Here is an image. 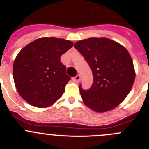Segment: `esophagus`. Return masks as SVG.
I'll list each match as a JSON object with an SVG mask.
<instances>
[{
    "mask_svg": "<svg viewBox=\"0 0 149 149\" xmlns=\"http://www.w3.org/2000/svg\"><path fill=\"white\" fill-rule=\"evenodd\" d=\"M80 79H81V76L80 75H77L76 76L73 77V79H72V80H73L74 82H79V81H80Z\"/></svg>",
    "mask_w": 149,
    "mask_h": 149,
    "instance_id": "1",
    "label": "esophagus"
}]
</instances>
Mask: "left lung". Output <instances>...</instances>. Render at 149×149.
Instances as JSON below:
<instances>
[{
  "label": "left lung",
  "mask_w": 149,
  "mask_h": 149,
  "mask_svg": "<svg viewBox=\"0 0 149 149\" xmlns=\"http://www.w3.org/2000/svg\"><path fill=\"white\" fill-rule=\"evenodd\" d=\"M74 47L88 63L94 78L88 90L79 86L84 103L100 113L118 107L128 95L136 77L128 51L106 37H90L78 41Z\"/></svg>",
  "instance_id": "obj_1"
}]
</instances>
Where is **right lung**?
<instances>
[{"label":"right lung","mask_w":149,"mask_h":149,"mask_svg":"<svg viewBox=\"0 0 149 149\" xmlns=\"http://www.w3.org/2000/svg\"><path fill=\"white\" fill-rule=\"evenodd\" d=\"M73 46L71 41L64 39L42 37L19 52L13 62V80L26 102L45 108L62 97L70 78L61 56Z\"/></svg>","instance_id":"right-lung-1"}]
</instances>
